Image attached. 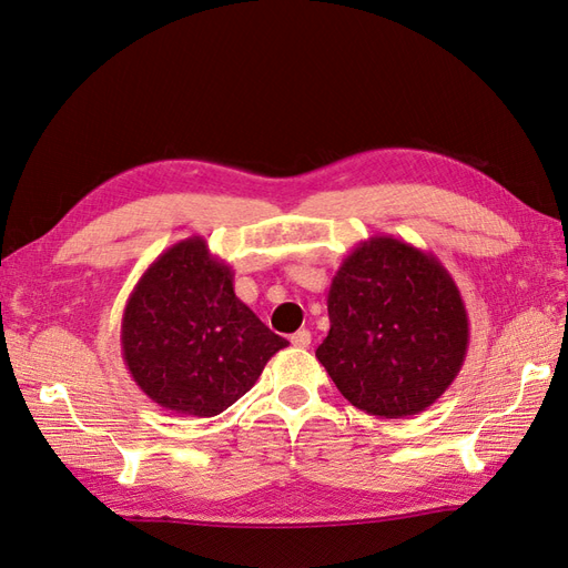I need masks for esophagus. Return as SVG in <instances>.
<instances>
[{"label": "esophagus", "mask_w": 568, "mask_h": 568, "mask_svg": "<svg viewBox=\"0 0 568 568\" xmlns=\"http://www.w3.org/2000/svg\"><path fill=\"white\" fill-rule=\"evenodd\" d=\"M290 343L300 347V351H304V347L312 345V333L307 328H302V331H297V333H293V336H290Z\"/></svg>", "instance_id": "obj_1"}]
</instances>
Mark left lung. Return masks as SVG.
<instances>
[{
    "label": "left lung",
    "instance_id": "obj_1",
    "mask_svg": "<svg viewBox=\"0 0 568 568\" xmlns=\"http://www.w3.org/2000/svg\"><path fill=\"white\" fill-rule=\"evenodd\" d=\"M316 357L355 408L398 419L427 410L456 379L470 328L439 258L388 235L359 242L328 290Z\"/></svg>",
    "mask_w": 568,
    "mask_h": 568
}]
</instances>
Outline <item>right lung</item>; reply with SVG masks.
I'll return each instance as SVG.
<instances>
[{
  "mask_svg": "<svg viewBox=\"0 0 568 568\" xmlns=\"http://www.w3.org/2000/svg\"><path fill=\"white\" fill-rule=\"evenodd\" d=\"M235 273L189 237L145 268L122 314V357L136 386L174 415L213 417L283 351L232 287Z\"/></svg>",
  "mask_w": 568,
  "mask_h": 568,
  "instance_id": "obj_1",
  "label": "right lung"
}]
</instances>
